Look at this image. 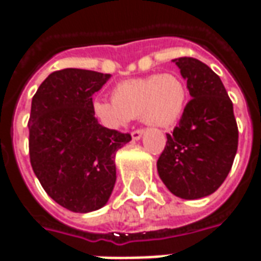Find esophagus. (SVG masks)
<instances>
[{
    "instance_id": "1",
    "label": "esophagus",
    "mask_w": 261,
    "mask_h": 261,
    "mask_svg": "<svg viewBox=\"0 0 261 261\" xmlns=\"http://www.w3.org/2000/svg\"><path fill=\"white\" fill-rule=\"evenodd\" d=\"M144 134V130L142 128H138V130H134L131 133V137H133V140H140Z\"/></svg>"
}]
</instances>
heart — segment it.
<instances>
[{"label": "heart", "instance_id": "1", "mask_svg": "<svg viewBox=\"0 0 261 261\" xmlns=\"http://www.w3.org/2000/svg\"><path fill=\"white\" fill-rule=\"evenodd\" d=\"M186 102V84L179 75L165 72L120 82L112 100L93 102V113L110 128H120L138 116L147 124L169 127L180 119Z\"/></svg>", "mask_w": 261, "mask_h": 261}]
</instances>
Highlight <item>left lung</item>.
Masks as SVG:
<instances>
[{
    "label": "left lung",
    "mask_w": 261,
    "mask_h": 261,
    "mask_svg": "<svg viewBox=\"0 0 261 261\" xmlns=\"http://www.w3.org/2000/svg\"><path fill=\"white\" fill-rule=\"evenodd\" d=\"M173 63L187 80L192 99L179 124L166 134L156 166L175 196L196 200L213 194L226 179L238 151V124L232 100L213 69L193 57Z\"/></svg>",
    "instance_id": "8db88e82"
}]
</instances>
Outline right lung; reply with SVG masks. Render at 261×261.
Wrapping results in <instances>:
<instances>
[{
    "label": "right lung",
    "instance_id": "right-lung-1",
    "mask_svg": "<svg viewBox=\"0 0 261 261\" xmlns=\"http://www.w3.org/2000/svg\"><path fill=\"white\" fill-rule=\"evenodd\" d=\"M110 74L80 68L54 71L32 99L29 156L44 192L61 207L91 213L108 202L116 183L114 156L128 133L97 123L92 95Z\"/></svg>",
    "mask_w": 261,
    "mask_h": 261
}]
</instances>
